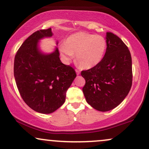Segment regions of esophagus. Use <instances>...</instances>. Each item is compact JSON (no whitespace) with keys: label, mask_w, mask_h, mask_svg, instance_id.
<instances>
[{"label":"esophagus","mask_w":149,"mask_h":149,"mask_svg":"<svg viewBox=\"0 0 149 149\" xmlns=\"http://www.w3.org/2000/svg\"><path fill=\"white\" fill-rule=\"evenodd\" d=\"M75 71H76L77 74V75L80 74V71H79V70H75Z\"/></svg>","instance_id":"obj_1"}]
</instances>
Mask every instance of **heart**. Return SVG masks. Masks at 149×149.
<instances>
[{"instance_id": "heart-1", "label": "heart", "mask_w": 149, "mask_h": 149, "mask_svg": "<svg viewBox=\"0 0 149 149\" xmlns=\"http://www.w3.org/2000/svg\"><path fill=\"white\" fill-rule=\"evenodd\" d=\"M58 49L65 63L74 58V53L79 65L89 69L102 61L107 49V41L100 35L79 32L68 37Z\"/></svg>"}]
</instances>
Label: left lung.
Returning a JSON list of instances; mask_svg holds the SVG:
<instances>
[{
	"label": "left lung",
	"mask_w": 149,
	"mask_h": 149,
	"mask_svg": "<svg viewBox=\"0 0 149 149\" xmlns=\"http://www.w3.org/2000/svg\"><path fill=\"white\" fill-rule=\"evenodd\" d=\"M106 41L102 61L81 72L86 80L82 91L86 102L100 111L114 109L123 102L132 82V58L127 47L112 33H107Z\"/></svg>",
	"instance_id": "1"
}]
</instances>
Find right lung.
Instances as JSON below:
<instances>
[{"instance_id": "1", "label": "right lung", "mask_w": 149, "mask_h": 149, "mask_svg": "<svg viewBox=\"0 0 149 149\" xmlns=\"http://www.w3.org/2000/svg\"><path fill=\"white\" fill-rule=\"evenodd\" d=\"M52 36L51 28L33 33L19 47L14 63L15 81L22 99L42 113L54 112L63 104L77 76L72 68L62 63L58 48L51 54L40 52L39 40Z\"/></svg>"}]
</instances>
